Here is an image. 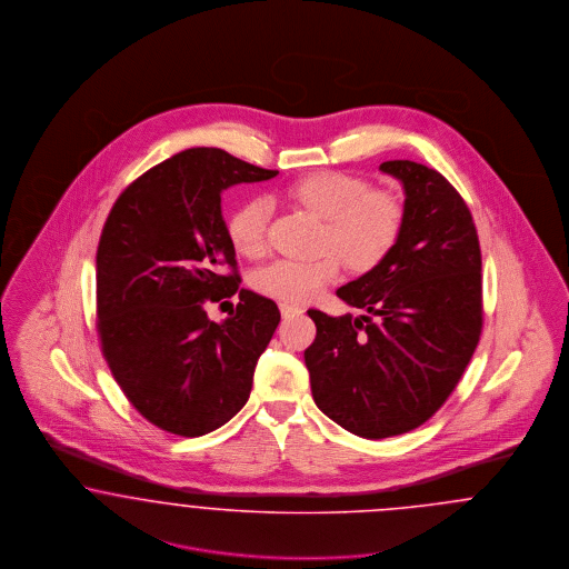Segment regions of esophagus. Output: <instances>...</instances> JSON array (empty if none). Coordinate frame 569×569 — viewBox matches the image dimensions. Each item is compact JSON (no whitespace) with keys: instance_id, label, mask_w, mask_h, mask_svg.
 Wrapping results in <instances>:
<instances>
[{"instance_id":"esophagus-1","label":"esophagus","mask_w":569,"mask_h":569,"mask_svg":"<svg viewBox=\"0 0 569 569\" xmlns=\"http://www.w3.org/2000/svg\"><path fill=\"white\" fill-rule=\"evenodd\" d=\"M279 309H281V316H283V318H292V316L302 313V307L292 305V302H281V305H279Z\"/></svg>"}]
</instances>
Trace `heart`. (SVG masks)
Instances as JSON below:
<instances>
[{
  "label": "heart",
  "mask_w": 569,
  "mask_h": 569,
  "mask_svg": "<svg viewBox=\"0 0 569 569\" xmlns=\"http://www.w3.org/2000/svg\"><path fill=\"white\" fill-rule=\"evenodd\" d=\"M288 196L325 219L322 249L316 260H277L256 274V288L283 302L318 297L339 271V258L356 272L373 271L397 247L406 207L397 193L376 190L358 174L325 170L295 181ZM272 204L249 198L228 219V237L244 258H260L269 247Z\"/></svg>",
  "instance_id": "heart-1"
}]
</instances>
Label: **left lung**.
<instances>
[{
    "mask_svg": "<svg viewBox=\"0 0 569 569\" xmlns=\"http://www.w3.org/2000/svg\"><path fill=\"white\" fill-rule=\"evenodd\" d=\"M379 170L406 191L401 239L373 271L337 290L371 316L309 309L318 332L305 350L316 406L367 439L425 425L457 388L482 332V253L459 191L422 163L392 160Z\"/></svg>",
    "mask_w": 569,
    "mask_h": 569,
    "instance_id": "8db88e82",
    "label": "left lung"
}]
</instances>
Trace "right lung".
Masks as SVG:
<instances>
[{"label": "right lung", "instance_id": "obj_1", "mask_svg": "<svg viewBox=\"0 0 569 569\" xmlns=\"http://www.w3.org/2000/svg\"><path fill=\"white\" fill-rule=\"evenodd\" d=\"M272 177L196 147L140 174L110 209L96 256L98 335L112 378L162 431L211 433L249 399L281 313L271 298L239 290L221 191ZM234 293L238 311L221 326L206 318L207 299Z\"/></svg>", "mask_w": 569, "mask_h": 569}]
</instances>
